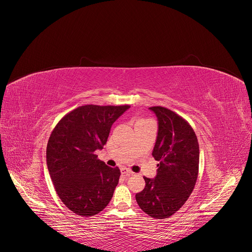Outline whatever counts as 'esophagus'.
<instances>
[{"mask_svg": "<svg viewBox=\"0 0 252 252\" xmlns=\"http://www.w3.org/2000/svg\"><path fill=\"white\" fill-rule=\"evenodd\" d=\"M133 172L130 169H127V168H122V174L126 175V177H129V175H131Z\"/></svg>", "mask_w": 252, "mask_h": 252, "instance_id": "obj_1", "label": "esophagus"}]
</instances>
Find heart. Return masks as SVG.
Instances as JSON below:
<instances>
[{
    "instance_id": "b5f03b06",
    "label": "heart",
    "mask_w": 252,
    "mask_h": 252,
    "mask_svg": "<svg viewBox=\"0 0 252 252\" xmlns=\"http://www.w3.org/2000/svg\"><path fill=\"white\" fill-rule=\"evenodd\" d=\"M140 121H145V120H140Z\"/></svg>"
}]
</instances>
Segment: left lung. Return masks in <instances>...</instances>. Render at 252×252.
<instances>
[{
	"mask_svg": "<svg viewBox=\"0 0 252 252\" xmlns=\"http://www.w3.org/2000/svg\"><path fill=\"white\" fill-rule=\"evenodd\" d=\"M150 110L158 121L152 157L158 162L154 180L145 178V188L135 194L140 208L151 218L167 219L188 200L199 174L200 149L192 127L179 114L162 106Z\"/></svg>",
	"mask_w": 252,
	"mask_h": 252,
	"instance_id": "left-lung-1",
	"label": "left lung"
}]
</instances>
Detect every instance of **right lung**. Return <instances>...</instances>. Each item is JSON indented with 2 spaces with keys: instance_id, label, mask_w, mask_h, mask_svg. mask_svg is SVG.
Here are the masks:
<instances>
[{
  "instance_id": "1",
  "label": "right lung",
  "mask_w": 252,
  "mask_h": 252,
  "mask_svg": "<svg viewBox=\"0 0 252 252\" xmlns=\"http://www.w3.org/2000/svg\"><path fill=\"white\" fill-rule=\"evenodd\" d=\"M130 106L84 105L60 120L47 144V167L66 207L82 217L95 216L113 195L121 171L94 155L107 142L112 124Z\"/></svg>"
}]
</instances>
